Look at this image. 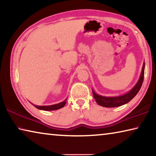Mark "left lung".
Instances as JSON below:
<instances>
[{
  "label": "left lung",
  "instance_id": "8db88e82",
  "mask_svg": "<svg viewBox=\"0 0 156 156\" xmlns=\"http://www.w3.org/2000/svg\"><path fill=\"white\" fill-rule=\"evenodd\" d=\"M144 67L145 63L144 62L142 65V71L140 76L138 79V82L134 85V87L131 89H130L126 94H124L120 96H104L101 95L97 94L94 91V89H92L93 92L94 98L96 100L98 104L102 107H116L122 106L123 105H125L131 100L134 97L136 96V94L138 93V91L140 89L142 83L144 80Z\"/></svg>",
  "mask_w": 156,
  "mask_h": 156
}]
</instances>
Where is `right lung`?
I'll list each match as a JSON object with an SVG mask.
<instances>
[{"mask_svg": "<svg viewBox=\"0 0 156 156\" xmlns=\"http://www.w3.org/2000/svg\"><path fill=\"white\" fill-rule=\"evenodd\" d=\"M67 98L64 100V101L60 102V103L52 105H45V106H38V105H34L32 103H31V104H32L34 107H36L37 109H38L44 110V111H54V110L59 109H60V108L64 107L66 104V102H67Z\"/></svg>", "mask_w": 156, "mask_h": 156, "instance_id": "add662e5", "label": "right lung"}]
</instances>
